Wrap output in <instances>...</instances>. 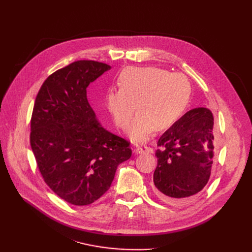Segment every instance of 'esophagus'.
<instances>
[{
    "mask_svg": "<svg viewBox=\"0 0 252 252\" xmlns=\"http://www.w3.org/2000/svg\"><path fill=\"white\" fill-rule=\"evenodd\" d=\"M135 152L137 154H142V153H152L153 150L150 147L147 146H141V147H137L135 149Z\"/></svg>",
    "mask_w": 252,
    "mask_h": 252,
    "instance_id": "34e87169",
    "label": "esophagus"
}]
</instances>
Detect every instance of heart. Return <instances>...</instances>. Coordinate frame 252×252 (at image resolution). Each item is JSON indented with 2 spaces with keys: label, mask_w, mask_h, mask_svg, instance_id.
I'll use <instances>...</instances> for the list:
<instances>
[{
  "label": "heart",
  "mask_w": 252,
  "mask_h": 252,
  "mask_svg": "<svg viewBox=\"0 0 252 252\" xmlns=\"http://www.w3.org/2000/svg\"><path fill=\"white\" fill-rule=\"evenodd\" d=\"M121 89L106 96V105L115 125L126 128L138 105V115L131 123L128 137L135 143L149 140L156 130L169 128L186 109L191 86L182 73L148 67H127L118 77Z\"/></svg>",
  "instance_id": "obj_1"
}]
</instances>
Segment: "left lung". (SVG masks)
Wrapping results in <instances>:
<instances>
[{"mask_svg": "<svg viewBox=\"0 0 252 252\" xmlns=\"http://www.w3.org/2000/svg\"><path fill=\"white\" fill-rule=\"evenodd\" d=\"M155 194L166 203L185 205L207 184L216 151L214 115L198 107L185 113L157 142Z\"/></svg>", "mask_w": 252, "mask_h": 252, "instance_id": "left-lung-1", "label": "left lung"}]
</instances>
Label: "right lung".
<instances>
[{
	"instance_id": "right-lung-1",
	"label": "right lung",
	"mask_w": 252,
	"mask_h": 252,
	"mask_svg": "<svg viewBox=\"0 0 252 252\" xmlns=\"http://www.w3.org/2000/svg\"><path fill=\"white\" fill-rule=\"evenodd\" d=\"M111 66L79 60L52 73L39 89L31 146L44 181L66 202L88 205L107 192L129 159V142L105 129L87 98L88 86Z\"/></svg>"
}]
</instances>
